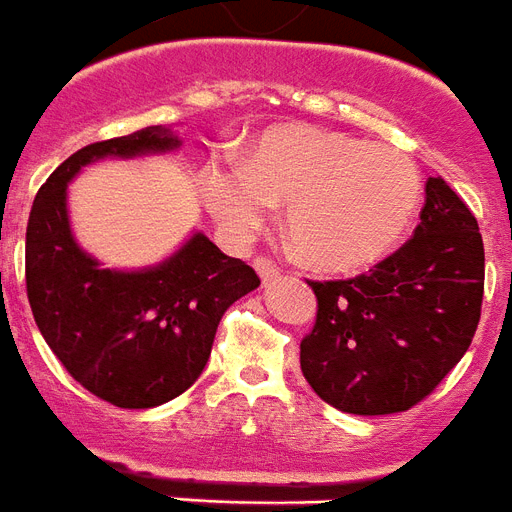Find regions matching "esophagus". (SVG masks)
<instances>
[{
    "label": "esophagus",
    "mask_w": 512,
    "mask_h": 512,
    "mask_svg": "<svg viewBox=\"0 0 512 512\" xmlns=\"http://www.w3.org/2000/svg\"><path fill=\"white\" fill-rule=\"evenodd\" d=\"M253 269H256V274H259L264 285H272L274 279L279 277V269L269 259H256L253 261Z\"/></svg>",
    "instance_id": "34e87169"
}]
</instances>
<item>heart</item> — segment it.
I'll use <instances>...</instances> for the list:
<instances>
[{"mask_svg": "<svg viewBox=\"0 0 512 512\" xmlns=\"http://www.w3.org/2000/svg\"><path fill=\"white\" fill-rule=\"evenodd\" d=\"M202 196L227 235L248 240L287 202L285 225L310 264L349 272L391 251L417 212L422 176L391 144L313 126H279L251 160L207 165Z\"/></svg>", "mask_w": 512, "mask_h": 512, "instance_id": "obj_1", "label": "heart"}]
</instances>
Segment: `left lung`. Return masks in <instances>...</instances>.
Returning a JSON list of instances; mask_svg holds the SVG:
<instances>
[{
    "mask_svg": "<svg viewBox=\"0 0 512 512\" xmlns=\"http://www.w3.org/2000/svg\"><path fill=\"white\" fill-rule=\"evenodd\" d=\"M414 235L368 274L310 282L316 326L300 342L310 388L339 412L396 414L456 368L482 316L484 243L461 196L430 178Z\"/></svg>",
    "mask_w": 512,
    "mask_h": 512,
    "instance_id": "left-lung-1",
    "label": "left lung"
}]
</instances>
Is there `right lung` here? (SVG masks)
Listing matches in <instances>:
<instances>
[{"mask_svg": "<svg viewBox=\"0 0 512 512\" xmlns=\"http://www.w3.org/2000/svg\"><path fill=\"white\" fill-rule=\"evenodd\" d=\"M178 147L170 126L87 144L48 176L30 209L25 282L38 329L74 381L121 409L181 396L207 365L222 313L261 285L199 230L142 269H106L77 243L67 189L82 168Z\"/></svg>", "mask_w": 512, "mask_h": 512, "instance_id": "add662e5", "label": "right lung"}]
</instances>
